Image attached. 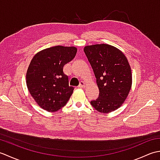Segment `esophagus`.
<instances>
[{"label":"esophagus","mask_w":160,"mask_h":160,"mask_svg":"<svg viewBox=\"0 0 160 160\" xmlns=\"http://www.w3.org/2000/svg\"><path fill=\"white\" fill-rule=\"evenodd\" d=\"M85 86H86V83L84 82V81H82V82H80V85H79L80 88H84Z\"/></svg>","instance_id":"obj_1"}]
</instances>
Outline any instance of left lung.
Returning a JSON list of instances; mask_svg holds the SVG:
<instances>
[{
	"mask_svg": "<svg viewBox=\"0 0 160 160\" xmlns=\"http://www.w3.org/2000/svg\"><path fill=\"white\" fill-rule=\"evenodd\" d=\"M84 52L93 70L100 91L99 97L91 102L100 113H108L120 108L132 86V73L122 51L107 44L87 45Z\"/></svg>",
	"mask_w": 160,
	"mask_h": 160,
	"instance_id": "left-lung-1",
	"label": "left lung"
}]
</instances>
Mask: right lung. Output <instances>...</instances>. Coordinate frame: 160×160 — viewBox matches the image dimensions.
I'll return each mask as SVG.
<instances>
[{"label":"right lung","mask_w":160,"mask_h":160,"mask_svg":"<svg viewBox=\"0 0 160 160\" xmlns=\"http://www.w3.org/2000/svg\"><path fill=\"white\" fill-rule=\"evenodd\" d=\"M75 47L55 46L36 53L26 73L27 87L40 107L49 112L62 108L69 100L74 88L63 67L76 56Z\"/></svg>","instance_id":"1"}]
</instances>
